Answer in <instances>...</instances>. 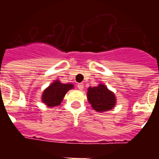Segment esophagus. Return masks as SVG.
<instances>
[{
  "label": "esophagus",
  "instance_id": "34e87169",
  "mask_svg": "<svg viewBox=\"0 0 159 159\" xmlns=\"http://www.w3.org/2000/svg\"><path fill=\"white\" fill-rule=\"evenodd\" d=\"M77 88H78L80 90H83V88H84V85H83V83H78V84H77Z\"/></svg>",
  "mask_w": 159,
  "mask_h": 159
}]
</instances>
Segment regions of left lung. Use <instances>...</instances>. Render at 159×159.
Masks as SVG:
<instances>
[{
  "mask_svg": "<svg viewBox=\"0 0 159 159\" xmlns=\"http://www.w3.org/2000/svg\"><path fill=\"white\" fill-rule=\"evenodd\" d=\"M87 97L91 107L98 112L111 110L117 102L115 94L102 83L97 87H89Z\"/></svg>",
  "mask_w": 159,
  "mask_h": 159,
  "instance_id": "1",
  "label": "left lung"
}]
</instances>
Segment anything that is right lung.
I'll return each mask as SVG.
<instances>
[{
    "instance_id": "obj_1",
    "label": "right lung",
    "mask_w": 159,
    "mask_h": 159,
    "mask_svg": "<svg viewBox=\"0 0 159 159\" xmlns=\"http://www.w3.org/2000/svg\"><path fill=\"white\" fill-rule=\"evenodd\" d=\"M74 86L71 83H61L59 80L54 81L46 89L42 95V101L48 107L59 106L64 99L66 93Z\"/></svg>"
}]
</instances>
